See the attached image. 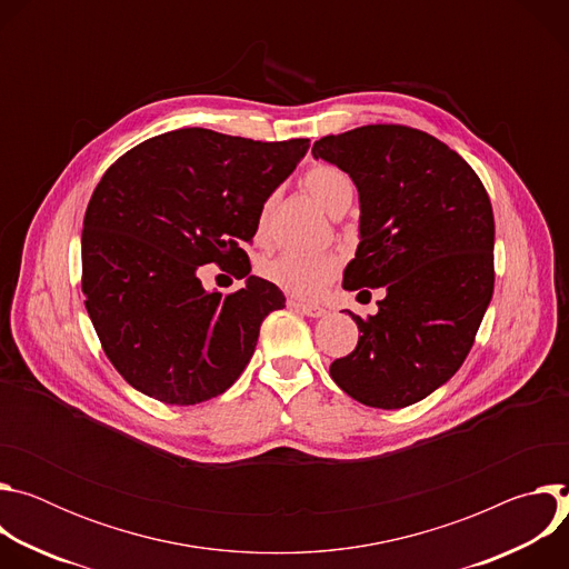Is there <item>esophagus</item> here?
Masks as SVG:
<instances>
[{
  "label": "esophagus",
  "instance_id": "34e87169",
  "mask_svg": "<svg viewBox=\"0 0 569 569\" xmlns=\"http://www.w3.org/2000/svg\"><path fill=\"white\" fill-rule=\"evenodd\" d=\"M288 306H290L292 310L301 312V315L312 317V319L327 315V308H323V306H317V303H303V301H295V299H290V301H288Z\"/></svg>",
  "mask_w": 569,
  "mask_h": 569
}]
</instances>
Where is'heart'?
Masks as SVG:
<instances>
[{
  "label": "heart",
  "mask_w": 569,
  "mask_h": 569,
  "mask_svg": "<svg viewBox=\"0 0 569 569\" xmlns=\"http://www.w3.org/2000/svg\"><path fill=\"white\" fill-rule=\"evenodd\" d=\"M306 191L327 209L331 216L351 204L353 182L351 178L331 164H315L303 176ZM274 196H270L257 216L254 236L257 240L268 238L270 211ZM340 261L333 254H301V252H281L261 261L259 272L266 281L290 292L295 297H317L338 274Z\"/></svg>",
  "instance_id": "heart-1"
}]
</instances>
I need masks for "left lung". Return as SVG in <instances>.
Returning a JSON list of instances; mask_svg holds the SVG:
<instances>
[{
    "label": "left lung",
    "instance_id": "obj_1",
    "mask_svg": "<svg viewBox=\"0 0 569 569\" xmlns=\"http://www.w3.org/2000/svg\"><path fill=\"white\" fill-rule=\"evenodd\" d=\"M312 157L358 189L360 242L342 288L385 290L376 315L349 312L358 347L331 378L369 408H408L457 373L491 303V200L461 154L405 126L323 137Z\"/></svg>",
    "mask_w": 569,
    "mask_h": 569
}]
</instances>
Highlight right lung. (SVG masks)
<instances>
[{
  "label": "right lung",
  "mask_w": 569,
  "mask_h": 569,
  "mask_svg": "<svg viewBox=\"0 0 569 569\" xmlns=\"http://www.w3.org/2000/svg\"><path fill=\"white\" fill-rule=\"evenodd\" d=\"M308 152V139L252 141L204 128L152 137L101 178L83 220L86 308L114 369L141 393L204 402L254 356L283 292L250 274L242 242L263 202ZM218 262L247 279L222 298L197 270Z\"/></svg>",
  "instance_id": "1"
}]
</instances>
